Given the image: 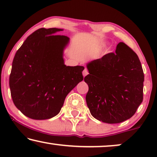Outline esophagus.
Returning a JSON list of instances; mask_svg holds the SVG:
<instances>
[{
	"instance_id": "1",
	"label": "esophagus",
	"mask_w": 157,
	"mask_h": 157,
	"mask_svg": "<svg viewBox=\"0 0 157 157\" xmlns=\"http://www.w3.org/2000/svg\"><path fill=\"white\" fill-rule=\"evenodd\" d=\"M88 74H89V71H88V70L86 69V68H85V69L83 71V77H85Z\"/></svg>"
}]
</instances>
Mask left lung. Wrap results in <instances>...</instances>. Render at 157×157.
<instances>
[{"mask_svg":"<svg viewBox=\"0 0 157 157\" xmlns=\"http://www.w3.org/2000/svg\"><path fill=\"white\" fill-rule=\"evenodd\" d=\"M86 96L91 114L98 121L118 124L134 115L143 101L144 75L136 53L123 42L114 53L87 64Z\"/></svg>","mask_w":157,"mask_h":157,"instance_id":"left-lung-1","label":"left lung"}]
</instances>
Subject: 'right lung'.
<instances>
[{
    "instance_id": "right-lung-1",
    "label": "right lung",
    "mask_w": 157,
    "mask_h": 157,
    "mask_svg": "<svg viewBox=\"0 0 157 157\" xmlns=\"http://www.w3.org/2000/svg\"><path fill=\"white\" fill-rule=\"evenodd\" d=\"M61 31L36 30L28 36L13 61L9 78L13 101L31 119L56 116L68 94L83 79V66L64 64L63 50L69 38L55 35Z\"/></svg>"
}]
</instances>
